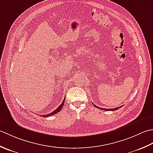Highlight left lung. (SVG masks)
I'll list each match as a JSON object with an SVG mask.
<instances>
[{
	"instance_id": "8db88e82",
	"label": "left lung",
	"mask_w": 153,
	"mask_h": 153,
	"mask_svg": "<svg viewBox=\"0 0 153 153\" xmlns=\"http://www.w3.org/2000/svg\"><path fill=\"white\" fill-rule=\"evenodd\" d=\"M94 106L96 107V108H99V109H101V110H105V111H114V110H118V109L119 108H121L122 107V105H121V106H120V107H117L116 108H113V109H105V108H99V107H98V106H96V105H94Z\"/></svg>"
}]
</instances>
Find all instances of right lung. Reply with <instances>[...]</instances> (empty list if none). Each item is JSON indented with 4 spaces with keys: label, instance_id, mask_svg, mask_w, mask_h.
I'll use <instances>...</instances> for the list:
<instances>
[{
    "label": "right lung",
    "instance_id": "1",
    "mask_svg": "<svg viewBox=\"0 0 153 153\" xmlns=\"http://www.w3.org/2000/svg\"><path fill=\"white\" fill-rule=\"evenodd\" d=\"M65 98H64V100H63V102L61 103V104L59 105V106L55 110H54L53 111H52L51 113H50V114H47V115H43V116H42V117H49V116H53V115H54V114H57V113H58L59 111H61V110L62 109V108H63V105H64V102H65Z\"/></svg>",
    "mask_w": 153,
    "mask_h": 153
}]
</instances>
